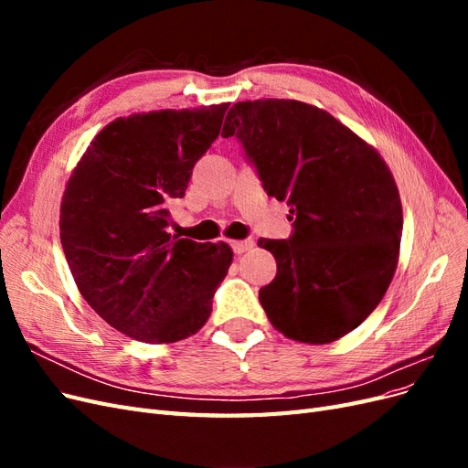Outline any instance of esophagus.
<instances>
[{
	"label": "esophagus",
	"instance_id": "obj_1",
	"mask_svg": "<svg viewBox=\"0 0 468 468\" xmlns=\"http://www.w3.org/2000/svg\"><path fill=\"white\" fill-rule=\"evenodd\" d=\"M230 246H232V250H234V253H246V251H250L251 248H253V239L251 238H248V239H236V242H230Z\"/></svg>",
	"mask_w": 468,
	"mask_h": 468
}]
</instances>
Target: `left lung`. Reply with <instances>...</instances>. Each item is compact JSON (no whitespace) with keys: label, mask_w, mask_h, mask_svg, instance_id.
Returning <instances> with one entry per match:
<instances>
[{"label":"left lung","mask_w":468,"mask_h":468,"mask_svg":"<svg viewBox=\"0 0 468 468\" xmlns=\"http://www.w3.org/2000/svg\"><path fill=\"white\" fill-rule=\"evenodd\" d=\"M222 136H236L267 195L291 207L289 239L258 246L277 260L260 303L279 332L330 344L385 296L402 238V205L377 150L330 112L294 99L236 103Z\"/></svg>","instance_id":"1"}]
</instances>
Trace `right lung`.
<instances>
[{"label":"right lung","mask_w":468,"mask_h":468,"mask_svg":"<svg viewBox=\"0 0 468 468\" xmlns=\"http://www.w3.org/2000/svg\"><path fill=\"white\" fill-rule=\"evenodd\" d=\"M229 103L121 117L95 136L69 177L60 239L83 299L112 328L146 344L199 332L232 263L229 244L167 232L195 164Z\"/></svg>","instance_id":"right-lung-1"}]
</instances>
